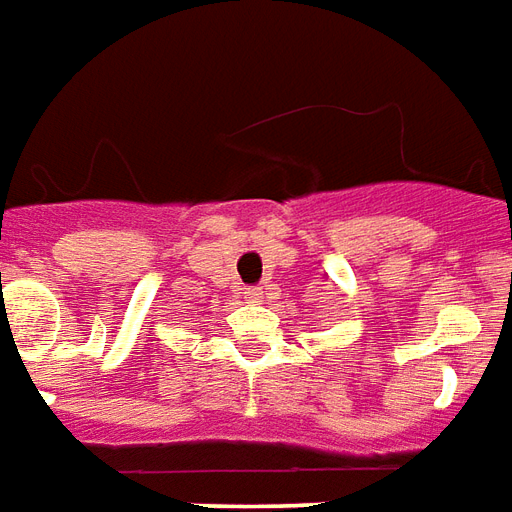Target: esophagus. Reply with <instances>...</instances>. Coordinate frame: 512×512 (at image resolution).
<instances>
[{
  "instance_id": "1",
  "label": "esophagus",
  "mask_w": 512,
  "mask_h": 512,
  "mask_svg": "<svg viewBox=\"0 0 512 512\" xmlns=\"http://www.w3.org/2000/svg\"><path fill=\"white\" fill-rule=\"evenodd\" d=\"M245 299H248V302H253V305H256V302H264V288L261 286L245 288Z\"/></svg>"
}]
</instances>
